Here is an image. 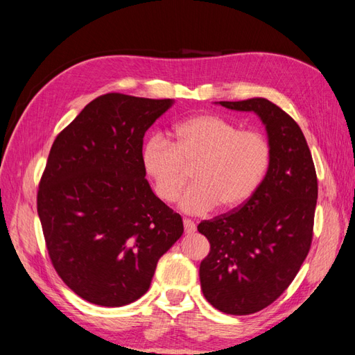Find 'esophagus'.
Segmentation results:
<instances>
[{"mask_svg": "<svg viewBox=\"0 0 355 355\" xmlns=\"http://www.w3.org/2000/svg\"><path fill=\"white\" fill-rule=\"evenodd\" d=\"M183 225H184V232H186V234H193V232L196 231V225L193 223V220L184 219V220H183Z\"/></svg>", "mask_w": 355, "mask_h": 355, "instance_id": "esophagus-1", "label": "esophagus"}]
</instances>
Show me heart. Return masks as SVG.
Wrapping results in <instances>:
<instances>
[{"label":"heart","instance_id":"heart-1","mask_svg":"<svg viewBox=\"0 0 355 355\" xmlns=\"http://www.w3.org/2000/svg\"><path fill=\"white\" fill-rule=\"evenodd\" d=\"M141 162L154 192L166 204L177 201L192 169L193 186L180 205L186 213L204 214L216 205L234 210L252 198L268 172L271 147L257 130H239L223 116L201 114L172 127L171 142L151 136Z\"/></svg>","mask_w":355,"mask_h":355}]
</instances>
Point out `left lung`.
Wrapping results in <instances>:
<instances>
[{"label":"left lung","instance_id":"8db88e82","mask_svg":"<svg viewBox=\"0 0 355 355\" xmlns=\"http://www.w3.org/2000/svg\"><path fill=\"white\" fill-rule=\"evenodd\" d=\"M219 103L261 118L271 163L246 202L198 225L210 241L199 279L204 297L217 311L250 315L284 294L307 257L318 180L304 135L284 109L262 97Z\"/></svg>","mask_w":355,"mask_h":355}]
</instances>
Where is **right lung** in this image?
<instances>
[{"instance_id": "right-lung-1", "label": "right lung", "mask_w": 355, "mask_h": 355, "mask_svg": "<svg viewBox=\"0 0 355 355\" xmlns=\"http://www.w3.org/2000/svg\"><path fill=\"white\" fill-rule=\"evenodd\" d=\"M171 98L107 93L52 144L37 213L53 268L87 302L120 307L147 293L183 220L145 180L144 135Z\"/></svg>"}]
</instances>
